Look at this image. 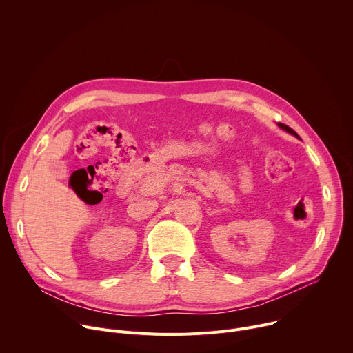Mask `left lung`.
<instances>
[{"instance_id":"8db88e82","label":"left lung","mask_w":353,"mask_h":353,"mask_svg":"<svg viewBox=\"0 0 353 353\" xmlns=\"http://www.w3.org/2000/svg\"><path fill=\"white\" fill-rule=\"evenodd\" d=\"M278 127H279V128H282V130H285L286 132H289V134L294 135L296 138H300V137H299V135H297V134H296V132H294V131H293L290 127H288V125H285V124H282V123H278Z\"/></svg>"}]
</instances>
